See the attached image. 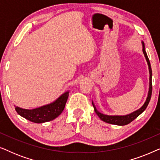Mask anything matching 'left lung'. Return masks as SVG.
Masks as SVG:
<instances>
[{
    "label": "left lung",
    "instance_id": "8db88e82",
    "mask_svg": "<svg viewBox=\"0 0 160 160\" xmlns=\"http://www.w3.org/2000/svg\"><path fill=\"white\" fill-rule=\"evenodd\" d=\"M142 46H143V54H144V56H145L146 62H147V64L148 66V71H149V87H148V92L147 98H146V101L143 103V106L141 107V108H138L136 111H133V112H132V113H129V114L107 115V114H104V113H100V111H98V109L96 108V107L95 106V104H94L93 101L92 100V106L94 107V110H95V112L96 113V114L99 117V118L102 120V121L106 122V123L116 124V125H119V126H123V125H126V124H128L129 123H130L131 122H132L135 119H136V118L138 117L140 114H141V113L146 110V107L148 106V103H149L151 97H152V68H151L149 60H148L147 54H146V52L145 46H144L143 41H142Z\"/></svg>",
    "mask_w": 160,
    "mask_h": 160
}]
</instances>
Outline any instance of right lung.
I'll list each match as a JSON object with an SVG mask.
<instances>
[{
  "mask_svg": "<svg viewBox=\"0 0 160 160\" xmlns=\"http://www.w3.org/2000/svg\"><path fill=\"white\" fill-rule=\"evenodd\" d=\"M69 96V90L59 96L54 101L33 109H25L15 106V110L21 117L34 123H43L59 117L64 110Z\"/></svg>",
  "mask_w": 160,
  "mask_h": 160,
  "instance_id": "add662e5",
  "label": "right lung"
}]
</instances>
